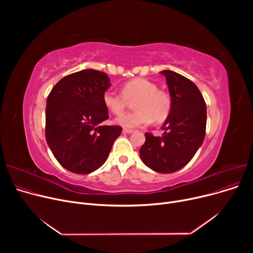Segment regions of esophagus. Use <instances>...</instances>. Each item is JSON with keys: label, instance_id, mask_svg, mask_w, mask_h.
Masks as SVG:
<instances>
[{"label": "esophagus", "instance_id": "1", "mask_svg": "<svg viewBox=\"0 0 253 253\" xmlns=\"http://www.w3.org/2000/svg\"><path fill=\"white\" fill-rule=\"evenodd\" d=\"M132 132H133V130H131V129H126V128H124V129H123V133L130 134V133H132Z\"/></svg>", "mask_w": 253, "mask_h": 253}]
</instances>
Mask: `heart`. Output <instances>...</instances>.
Masks as SVG:
<instances>
[{
    "mask_svg": "<svg viewBox=\"0 0 253 253\" xmlns=\"http://www.w3.org/2000/svg\"><path fill=\"white\" fill-rule=\"evenodd\" d=\"M133 102L134 112L125 113L116 118L115 122L125 128H137L155 123H162L171 112L172 101L167 92L158 89L157 84L144 78H136L126 82L122 92L108 89L103 92L105 108L115 115L121 114L129 103Z\"/></svg>",
    "mask_w": 253,
    "mask_h": 253,
    "instance_id": "b5f03b06",
    "label": "heart"
}]
</instances>
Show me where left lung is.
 <instances>
[{
  "label": "left lung",
  "mask_w": 253,
  "mask_h": 253,
  "mask_svg": "<svg viewBox=\"0 0 253 253\" xmlns=\"http://www.w3.org/2000/svg\"><path fill=\"white\" fill-rule=\"evenodd\" d=\"M166 77L172 101L162 136L147 132L139 151L141 161L160 173H172L187 165L201 147L206 129V103L198 87L173 71L160 72Z\"/></svg>",
  "instance_id": "8db88e82"
}]
</instances>
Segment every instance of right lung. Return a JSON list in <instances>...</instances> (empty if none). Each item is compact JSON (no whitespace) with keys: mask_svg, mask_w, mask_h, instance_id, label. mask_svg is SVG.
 <instances>
[{"mask_svg":"<svg viewBox=\"0 0 253 253\" xmlns=\"http://www.w3.org/2000/svg\"><path fill=\"white\" fill-rule=\"evenodd\" d=\"M111 86L103 72L83 70L62 78L46 104V140L59 164L88 174L108 159L122 127L101 125L109 119L102 94Z\"/></svg>","mask_w":253,"mask_h":253,"instance_id":"add662e5","label":"right lung"}]
</instances>
